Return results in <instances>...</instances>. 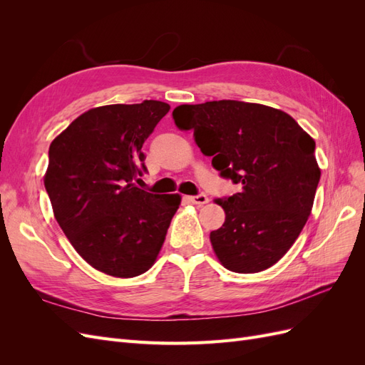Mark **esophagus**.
Listing matches in <instances>:
<instances>
[{"instance_id":"34e87169","label":"esophagus","mask_w":365,"mask_h":365,"mask_svg":"<svg viewBox=\"0 0 365 365\" xmlns=\"http://www.w3.org/2000/svg\"><path fill=\"white\" fill-rule=\"evenodd\" d=\"M189 200H190V202H193V204H196V205H205V204L208 202V197H207V195H204V193L190 196Z\"/></svg>"}]
</instances>
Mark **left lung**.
I'll return each instance as SVG.
<instances>
[{
	"mask_svg": "<svg viewBox=\"0 0 365 365\" xmlns=\"http://www.w3.org/2000/svg\"><path fill=\"white\" fill-rule=\"evenodd\" d=\"M175 125L220 176L240 187L216 201L225 222L210 233L219 262L233 272H259L292 247L311 215L319 181L315 141L280 109L239 101L181 105Z\"/></svg>",
	"mask_w": 365,
	"mask_h": 365,
	"instance_id": "1",
	"label": "left lung"
}]
</instances>
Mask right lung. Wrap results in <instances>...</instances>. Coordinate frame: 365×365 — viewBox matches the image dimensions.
Returning <instances> with one entry per match:
<instances>
[{
	"label": "right lung",
	"mask_w": 365,
	"mask_h": 365,
	"mask_svg": "<svg viewBox=\"0 0 365 365\" xmlns=\"http://www.w3.org/2000/svg\"><path fill=\"white\" fill-rule=\"evenodd\" d=\"M170 106L158 101L106 105L77 117L51 141L43 185L74 250L120 279L146 272L163 247L180 195L140 189L143 143Z\"/></svg>",
	"instance_id": "right-lung-1"
}]
</instances>
